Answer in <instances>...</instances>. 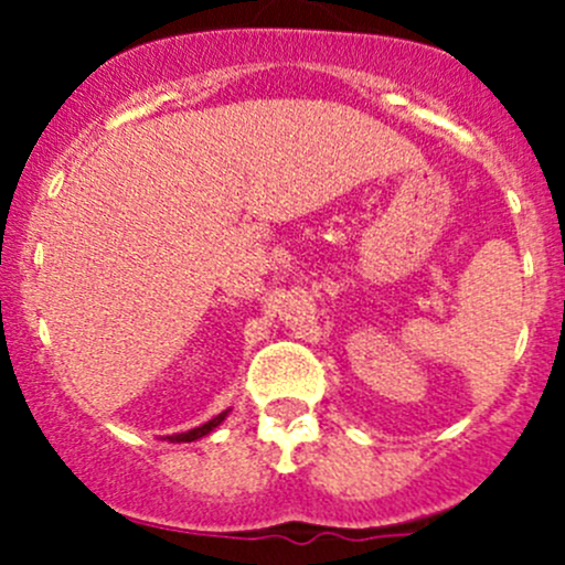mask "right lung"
I'll return each mask as SVG.
<instances>
[{"label":"right lung","mask_w":565,"mask_h":565,"mask_svg":"<svg viewBox=\"0 0 565 565\" xmlns=\"http://www.w3.org/2000/svg\"><path fill=\"white\" fill-rule=\"evenodd\" d=\"M226 413H230V409H226ZM226 413H221V415H215L213 420H207V424H202V426H196V429H191V431H182V435H172L169 437V443H193V440H199V437H204V435H210V431L215 429V426L221 424V420L226 418Z\"/></svg>","instance_id":"right-lung-1"}]
</instances>
